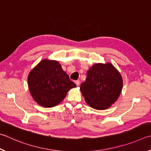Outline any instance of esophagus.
<instances>
[{
    "instance_id": "1",
    "label": "esophagus",
    "mask_w": 151,
    "mask_h": 151,
    "mask_svg": "<svg viewBox=\"0 0 151 151\" xmlns=\"http://www.w3.org/2000/svg\"><path fill=\"white\" fill-rule=\"evenodd\" d=\"M75 83L76 84V86H80V80H77V81H75Z\"/></svg>"
}]
</instances>
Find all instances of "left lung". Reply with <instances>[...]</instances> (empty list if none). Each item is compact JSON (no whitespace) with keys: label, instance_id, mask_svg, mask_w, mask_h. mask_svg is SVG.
<instances>
[{"label":"left lung","instance_id":"left-lung-1","mask_svg":"<svg viewBox=\"0 0 151 151\" xmlns=\"http://www.w3.org/2000/svg\"><path fill=\"white\" fill-rule=\"evenodd\" d=\"M123 89V78L112 63H97L87 71L80 91L86 102L93 109L104 110L118 99Z\"/></svg>","mask_w":151,"mask_h":151}]
</instances>
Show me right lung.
<instances>
[{
    "instance_id": "add662e5",
    "label": "right lung",
    "mask_w": 151,
    "mask_h": 151,
    "mask_svg": "<svg viewBox=\"0 0 151 151\" xmlns=\"http://www.w3.org/2000/svg\"><path fill=\"white\" fill-rule=\"evenodd\" d=\"M28 84L34 101L44 107L56 106L70 89L76 87L60 63L48 59L40 61L30 71Z\"/></svg>"
}]
</instances>
